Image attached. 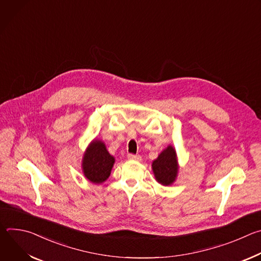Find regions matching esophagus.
<instances>
[{"label": "esophagus", "instance_id": "1", "mask_svg": "<svg viewBox=\"0 0 261 261\" xmlns=\"http://www.w3.org/2000/svg\"><path fill=\"white\" fill-rule=\"evenodd\" d=\"M128 159H129V160H132V161H139V160H140V157L137 156V155L129 154V155H128Z\"/></svg>", "mask_w": 261, "mask_h": 261}]
</instances>
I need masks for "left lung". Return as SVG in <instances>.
I'll return each mask as SVG.
<instances>
[{
  "instance_id": "left-lung-1",
  "label": "left lung",
  "mask_w": 261,
  "mask_h": 261,
  "mask_svg": "<svg viewBox=\"0 0 261 261\" xmlns=\"http://www.w3.org/2000/svg\"><path fill=\"white\" fill-rule=\"evenodd\" d=\"M178 160L175 148L169 144L152 163L155 179L162 186L172 185L178 173Z\"/></svg>"
}]
</instances>
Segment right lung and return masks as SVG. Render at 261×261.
<instances>
[{
	"label": "right lung",
	"mask_w": 261,
	"mask_h": 261,
	"mask_svg": "<svg viewBox=\"0 0 261 261\" xmlns=\"http://www.w3.org/2000/svg\"><path fill=\"white\" fill-rule=\"evenodd\" d=\"M115 162V157L109 154L104 141L95 138L84 153L82 170L90 182L99 185L109 177Z\"/></svg>",
	"instance_id": "add662e5"
}]
</instances>
